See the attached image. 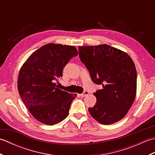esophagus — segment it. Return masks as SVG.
<instances>
[{
    "label": "esophagus",
    "mask_w": 155,
    "mask_h": 155,
    "mask_svg": "<svg viewBox=\"0 0 155 155\" xmlns=\"http://www.w3.org/2000/svg\"><path fill=\"white\" fill-rule=\"evenodd\" d=\"M88 94H89V92L85 91L83 93H82V94H81V96L82 97H84L85 96H87V95H88Z\"/></svg>",
    "instance_id": "esophagus-1"
}]
</instances>
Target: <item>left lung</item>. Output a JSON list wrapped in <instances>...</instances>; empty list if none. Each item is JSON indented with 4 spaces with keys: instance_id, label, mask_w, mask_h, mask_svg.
I'll return each mask as SVG.
<instances>
[{
    "instance_id": "8db88e82",
    "label": "left lung",
    "mask_w": 155,
    "mask_h": 155,
    "mask_svg": "<svg viewBox=\"0 0 155 155\" xmlns=\"http://www.w3.org/2000/svg\"><path fill=\"white\" fill-rule=\"evenodd\" d=\"M81 61L93 83L103 88L94 95L97 103L88 108L98 123L111 124L125 117L137 93V71L127 53L106 44L78 47Z\"/></svg>"
}]
</instances>
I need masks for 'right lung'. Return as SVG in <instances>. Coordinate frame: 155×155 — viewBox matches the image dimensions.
<instances>
[{"mask_svg": "<svg viewBox=\"0 0 155 155\" xmlns=\"http://www.w3.org/2000/svg\"><path fill=\"white\" fill-rule=\"evenodd\" d=\"M78 52L74 46L49 43L35 51L22 64L18 77V90L23 103L36 119L54 125L68 116L77 97L61 90L54 83L62 71Z\"/></svg>", "mask_w": 155, "mask_h": 155, "instance_id": "1", "label": "right lung"}]
</instances>
